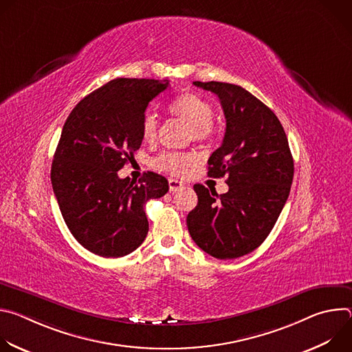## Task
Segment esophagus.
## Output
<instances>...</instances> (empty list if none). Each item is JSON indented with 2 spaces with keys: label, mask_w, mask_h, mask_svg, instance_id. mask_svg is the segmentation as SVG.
<instances>
[{
  "label": "esophagus",
  "mask_w": 352,
  "mask_h": 352,
  "mask_svg": "<svg viewBox=\"0 0 352 352\" xmlns=\"http://www.w3.org/2000/svg\"><path fill=\"white\" fill-rule=\"evenodd\" d=\"M168 186H170L171 192H178V190H181L184 188V184L181 181L175 179V178H170L168 179Z\"/></svg>",
  "instance_id": "34e87169"
}]
</instances>
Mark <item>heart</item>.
<instances>
[{
	"instance_id": "1",
	"label": "heart",
	"mask_w": 352,
	"mask_h": 352,
	"mask_svg": "<svg viewBox=\"0 0 352 352\" xmlns=\"http://www.w3.org/2000/svg\"><path fill=\"white\" fill-rule=\"evenodd\" d=\"M168 111L171 116L185 121L190 125L192 136L195 140L205 142L214 135L213 125V106L202 97L193 91H185L177 96L168 104ZM159 121L153 114H146L142 121V139L143 142L152 144L157 139ZM197 157L195 153L189 152H166L162 153L156 160L155 166L173 175H184L186 171L195 166Z\"/></svg>"
}]
</instances>
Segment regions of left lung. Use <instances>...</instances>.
<instances>
[{"mask_svg":"<svg viewBox=\"0 0 352 352\" xmlns=\"http://www.w3.org/2000/svg\"><path fill=\"white\" fill-rule=\"evenodd\" d=\"M193 85L220 98L226 133L208 162V175H227L228 192L193 185L197 205L186 226L206 254L235 259L255 250L273 230L289 195L294 160L281 122L259 98L231 83Z\"/></svg>","mask_w":352,"mask_h":352,"instance_id":"1","label":"left lung"}]
</instances>
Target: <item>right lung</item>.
Instances as JSON below:
<instances>
[{
  "mask_svg": "<svg viewBox=\"0 0 352 352\" xmlns=\"http://www.w3.org/2000/svg\"><path fill=\"white\" fill-rule=\"evenodd\" d=\"M170 82L118 78L83 97L67 118L52 166L61 214L75 239L103 258L125 256L144 241V205L168 192V181L144 173L136 182L118 171L142 144V121Z\"/></svg>",
  "mask_w": 352,
  "mask_h": 352,
  "instance_id": "1",
  "label": "right lung"
}]
</instances>
